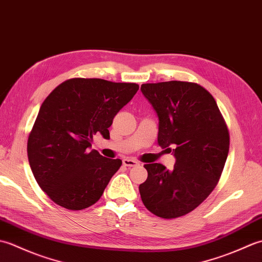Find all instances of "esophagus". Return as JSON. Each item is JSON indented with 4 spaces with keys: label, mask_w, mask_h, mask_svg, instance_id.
Segmentation results:
<instances>
[{
    "label": "esophagus",
    "mask_w": 262,
    "mask_h": 262,
    "mask_svg": "<svg viewBox=\"0 0 262 262\" xmlns=\"http://www.w3.org/2000/svg\"><path fill=\"white\" fill-rule=\"evenodd\" d=\"M122 164L125 166H135L138 164V162L136 160H133V159H124L122 160Z\"/></svg>",
    "instance_id": "34e87169"
}]
</instances>
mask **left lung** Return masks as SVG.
Instances as JSON below:
<instances>
[{"instance_id": "8db88e82", "label": "left lung", "mask_w": 262, "mask_h": 262, "mask_svg": "<svg viewBox=\"0 0 262 262\" xmlns=\"http://www.w3.org/2000/svg\"><path fill=\"white\" fill-rule=\"evenodd\" d=\"M141 91L159 118V145L176 158L173 170L144 165L147 179L140 185L141 198L154 215L177 219L214 190L229 154V130L215 99L197 83H146Z\"/></svg>"}]
</instances>
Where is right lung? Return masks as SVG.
<instances>
[{"label": "right lung", "mask_w": 262, "mask_h": 262, "mask_svg": "<svg viewBox=\"0 0 262 262\" xmlns=\"http://www.w3.org/2000/svg\"><path fill=\"white\" fill-rule=\"evenodd\" d=\"M137 90L136 83L71 79L45 99L27 151L33 177L54 203L81 210L102 196L121 160L90 149L93 136L109 140L114 117Z\"/></svg>", "instance_id": "1"}]
</instances>
